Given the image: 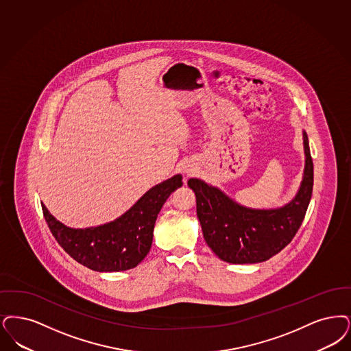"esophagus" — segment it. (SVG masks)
<instances>
[{
    "mask_svg": "<svg viewBox=\"0 0 351 351\" xmlns=\"http://www.w3.org/2000/svg\"><path fill=\"white\" fill-rule=\"evenodd\" d=\"M185 173H186V175H191V172H189V169H186V171H185Z\"/></svg>",
    "mask_w": 351,
    "mask_h": 351,
    "instance_id": "34e87169",
    "label": "esophagus"
}]
</instances>
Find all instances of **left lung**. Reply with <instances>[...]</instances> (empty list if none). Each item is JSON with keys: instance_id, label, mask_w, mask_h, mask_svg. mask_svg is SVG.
<instances>
[{"instance_id": "left-lung-1", "label": "left lung", "mask_w": 351, "mask_h": 351, "mask_svg": "<svg viewBox=\"0 0 351 351\" xmlns=\"http://www.w3.org/2000/svg\"><path fill=\"white\" fill-rule=\"evenodd\" d=\"M303 146L302 182L294 198L280 208H248L218 186L193 178L188 180L196 195L197 217L205 241L221 260L230 264L263 263L293 240L304 219L313 186V163L304 130Z\"/></svg>"}]
</instances>
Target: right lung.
I'll list each match as a JSON object with an SVG mask.
<instances>
[{"instance_id": "1", "label": "right lung", "mask_w": 351, "mask_h": 351, "mask_svg": "<svg viewBox=\"0 0 351 351\" xmlns=\"http://www.w3.org/2000/svg\"><path fill=\"white\" fill-rule=\"evenodd\" d=\"M180 173L150 188L123 215L104 225L73 228L57 221L42 204L45 221L57 243L77 263L95 271H124L147 256L158 214L182 185Z\"/></svg>"}]
</instances>
